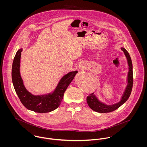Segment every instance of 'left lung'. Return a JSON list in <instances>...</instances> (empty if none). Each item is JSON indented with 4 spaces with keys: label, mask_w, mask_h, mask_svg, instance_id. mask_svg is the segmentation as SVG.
I'll return each mask as SVG.
<instances>
[{
    "label": "left lung",
    "mask_w": 147,
    "mask_h": 147,
    "mask_svg": "<svg viewBox=\"0 0 147 147\" xmlns=\"http://www.w3.org/2000/svg\"><path fill=\"white\" fill-rule=\"evenodd\" d=\"M126 56L127 61L128 65V72L127 78V84L126 86L125 90L123 93V95L121 97V101L118 103L113 104V105H107L105 103L100 101L94 93H93L87 96L86 102L88 106L94 111L101 113H106L113 111L119 108L121 105H123L126 101L128 99L132 88L133 85V71H132V63L131 61V57L127 52V51L124 47L121 48Z\"/></svg>",
    "instance_id": "8db88e82"
}]
</instances>
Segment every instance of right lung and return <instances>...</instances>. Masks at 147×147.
I'll return each mask as SVG.
<instances>
[{
  "label": "right lung",
  "instance_id": "right-lung-1",
  "mask_svg": "<svg viewBox=\"0 0 147 147\" xmlns=\"http://www.w3.org/2000/svg\"><path fill=\"white\" fill-rule=\"evenodd\" d=\"M22 51L21 48L17 51L12 68V83L21 103L28 110L36 113H49L55 110L61 104L65 90L78 71L69 72L63 76L53 92L45 94L33 95L26 89L21 78L20 67Z\"/></svg>",
  "mask_w": 147,
  "mask_h": 147
}]
</instances>
